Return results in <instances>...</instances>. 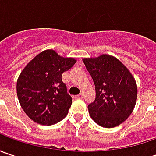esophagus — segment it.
I'll return each mask as SVG.
<instances>
[{
    "instance_id": "34e87169",
    "label": "esophagus",
    "mask_w": 156,
    "mask_h": 156,
    "mask_svg": "<svg viewBox=\"0 0 156 156\" xmlns=\"http://www.w3.org/2000/svg\"><path fill=\"white\" fill-rule=\"evenodd\" d=\"M83 97H84V94H77V95L75 96L76 99H82Z\"/></svg>"
}]
</instances>
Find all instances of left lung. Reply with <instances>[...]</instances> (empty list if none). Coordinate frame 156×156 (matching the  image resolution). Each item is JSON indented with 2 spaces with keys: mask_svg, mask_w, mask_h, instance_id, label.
<instances>
[{
  "mask_svg": "<svg viewBox=\"0 0 156 156\" xmlns=\"http://www.w3.org/2000/svg\"><path fill=\"white\" fill-rule=\"evenodd\" d=\"M82 61L95 86V100L87 107L91 118L103 128L122 124L136 103L137 85L134 76L121 61L109 55Z\"/></svg>",
  "mask_w": 156,
  "mask_h": 156,
  "instance_id": "8db88e82",
  "label": "left lung"
}]
</instances>
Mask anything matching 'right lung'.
<instances>
[{
  "instance_id": "obj_1",
  "label": "right lung",
  "mask_w": 156,
  "mask_h": 156,
  "mask_svg": "<svg viewBox=\"0 0 156 156\" xmlns=\"http://www.w3.org/2000/svg\"><path fill=\"white\" fill-rule=\"evenodd\" d=\"M76 62L75 58L62 57L53 49L44 50L23 69L16 83L21 108L34 122L53 125L69 113L72 97L62 75Z\"/></svg>"
}]
</instances>
